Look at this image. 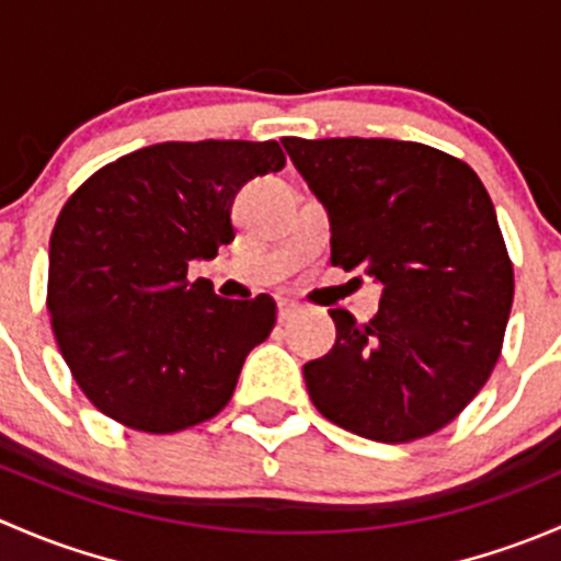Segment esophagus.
Listing matches in <instances>:
<instances>
[{"instance_id": "obj_1", "label": "esophagus", "mask_w": 561, "mask_h": 561, "mask_svg": "<svg viewBox=\"0 0 561 561\" xmlns=\"http://www.w3.org/2000/svg\"><path fill=\"white\" fill-rule=\"evenodd\" d=\"M298 312H301V307H298L296 301H290V298H279V301H276V317H279V322L293 320Z\"/></svg>"}]
</instances>
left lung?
<instances>
[{"mask_svg": "<svg viewBox=\"0 0 561 561\" xmlns=\"http://www.w3.org/2000/svg\"><path fill=\"white\" fill-rule=\"evenodd\" d=\"M282 146L328 208L331 263L382 285L364 325L331 309L336 344L304 366L314 407L375 443L439 432L489 380L513 307V263L483 181L412 140Z\"/></svg>", "mask_w": 561, "mask_h": 561, "instance_id": "left-lung-1", "label": "left lung"}]
</instances>
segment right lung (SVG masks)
Masks as SVG:
<instances>
[{
    "label": "right lung",
    "mask_w": 561,
    "mask_h": 561,
    "mask_svg": "<svg viewBox=\"0 0 561 561\" xmlns=\"http://www.w3.org/2000/svg\"><path fill=\"white\" fill-rule=\"evenodd\" d=\"M282 168L276 140H168L72 192L50 233L48 312L61 358L100 412L171 434L228 404L276 304L265 293L228 301L186 271L236 239L241 186Z\"/></svg>",
    "instance_id": "right-lung-1"
}]
</instances>
